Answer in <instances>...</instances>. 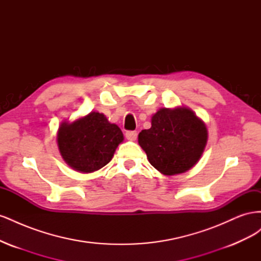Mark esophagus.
<instances>
[{
    "label": "esophagus",
    "instance_id": "esophagus-1",
    "mask_svg": "<svg viewBox=\"0 0 261 261\" xmlns=\"http://www.w3.org/2000/svg\"><path fill=\"white\" fill-rule=\"evenodd\" d=\"M125 137L127 138L128 140H136L137 138V132L135 130H128L125 133Z\"/></svg>",
    "mask_w": 261,
    "mask_h": 261
}]
</instances>
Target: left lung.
Wrapping results in <instances>:
<instances>
[{
	"instance_id": "1",
	"label": "left lung",
	"mask_w": 261,
	"mask_h": 261,
	"mask_svg": "<svg viewBox=\"0 0 261 261\" xmlns=\"http://www.w3.org/2000/svg\"><path fill=\"white\" fill-rule=\"evenodd\" d=\"M208 130L191 109H160L151 117V127L138 135L150 164L164 175L191 170L206 148Z\"/></svg>"
}]
</instances>
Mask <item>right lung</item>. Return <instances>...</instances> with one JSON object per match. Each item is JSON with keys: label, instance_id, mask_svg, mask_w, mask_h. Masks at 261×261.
Returning a JSON list of instances; mask_svg holds the SVG:
<instances>
[{"label": "right lung", "instance_id": "obj_1", "mask_svg": "<svg viewBox=\"0 0 261 261\" xmlns=\"http://www.w3.org/2000/svg\"><path fill=\"white\" fill-rule=\"evenodd\" d=\"M57 140L60 153L70 168L91 173L111 161L124 136L120 127L110 123L103 114L90 112L72 123L63 122Z\"/></svg>", "mask_w": 261, "mask_h": 261}]
</instances>
